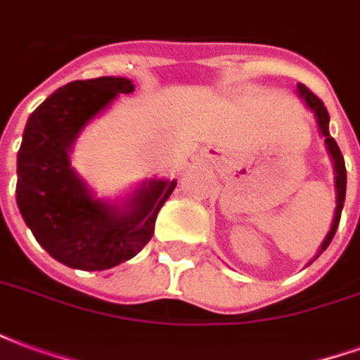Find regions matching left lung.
<instances>
[{
    "mask_svg": "<svg viewBox=\"0 0 360 360\" xmlns=\"http://www.w3.org/2000/svg\"><path fill=\"white\" fill-rule=\"evenodd\" d=\"M297 90H299V94L304 98V102L309 105L310 110L314 111V115H316L318 127H320V133L326 136V146H328V152H330V156L333 160V167H335V188H338V208H335V216H333V224L332 229H330V233L326 235L324 243H322V247L318 250L316 258L324 252L328 247H330V243H332L333 235L338 231V226H340V218H341V210H343V202H345V187H347V172H345V162H343V156H341V150L338 146V142L333 141L330 133H328V123H330V115H328V110H326L324 102L318 98L314 92H310L304 84H297ZM314 258V260H316Z\"/></svg>",
    "mask_w": 360,
    "mask_h": 360,
    "instance_id": "1",
    "label": "left lung"
}]
</instances>
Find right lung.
Returning <instances> with one entry per match:
<instances>
[{
    "label": "right lung",
    "mask_w": 360,
    "mask_h": 360,
    "mask_svg": "<svg viewBox=\"0 0 360 360\" xmlns=\"http://www.w3.org/2000/svg\"><path fill=\"white\" fill-rule=\"evenodd\" d=\"M133 82L121 77L75 81L46 98L28 117L17 156V204L36 241L61 264L108 270L139 255L154 235L158 212L177 181L152 179L129 202L94 200L73 167L69 152L90 119Z\"/></svg>",
    "instance_id": "right-lung-1"
}]
</instances>
